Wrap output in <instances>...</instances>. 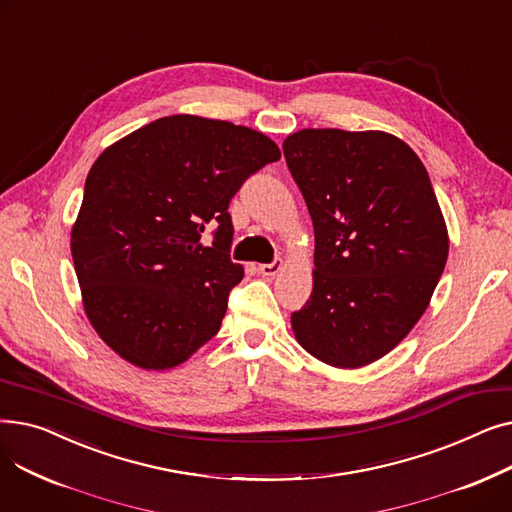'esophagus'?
Segmentation results:
<instances>
[{"label":"esophagus","instance_id":"1","mask_svg":"<svg viewBox=\"0 0 512 512\" xmlns=\"http://www.w3.org/2000/svg\"><path fill=\"white\" fill-rule=\"evenodd\" d=\"M282 267H284V261H282V259H274L272 263L259 265V272H261L263 276H276L278 272H282Z\"/></svg>","mask_w":512,"mask_h":512}]
</instances>
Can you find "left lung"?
I'll use <instances>...</instances> for the list:
<instances>
[{"instance_id":"obj_1","label":"left lung","mask_w":512,"mask_h":512,"mask_svg":"<svg viewBox=\"0 0 512 512\" xmlns=\"http://www.w3.org/2000/svg\"><path fill=\"white\" fill-rule=\"evenodd\" d=\"M282 149L315 230L313 292L290 317L294 336L332 367L369 365L413 330L444 272L432 180L380 130L305 128Z\"/></svg>"}]
</instances>
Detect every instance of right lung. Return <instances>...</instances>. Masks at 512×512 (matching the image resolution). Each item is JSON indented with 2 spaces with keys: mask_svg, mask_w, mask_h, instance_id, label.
Masks as SVG:
<instances>
[{
  "mask_svg": "<svg viewBox=\"0 0 512 512\" xmlns=\"http://www.w3.org/2000/svg\"><path fill=\"white\" fill-rule=\"evenodd\" d=\"M278 159V145L257 130L186 114L134 130L97 157L70 247L87 317L122 359L170 369L218 334L245 276L230 259V201ZM207 223L209 248L200 242Z\"/></svg>",
  "mask_w": 512,
  "mask_h": 512,
  "instance_id": "right-lung-1",
  "label": "right lung"
}]
</instances>
